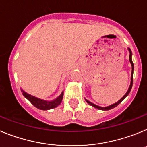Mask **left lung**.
<instances>
[{
	"label": "left lung",
	"mask_w": 147,
	"mask_h": 147,
	"mask_svg": "<svg viewBox=\"0 0 147 147\" xmlns=\"http://www.w3.org/2000/svg\"><path fill=\"white\" fill-rule=\"evenodd\" d=\"M129 61L130 63H131V64H132V75H131V84H130V86H129V88L128 91H127V92L124 95H123V97L122 98H121V100H118L117 103H115V104H112V105L109 106V107H99V106H97L95 105V104H92V103H91L90 101H89V100H87L86 99V101L87 102L88 104H89V105H91L92 107H95V108H96V109H101V110H109V109H113V108H115V107H117V106L119 104H121V102H122V100L124 99L127 96V95L129 94L130 91H131V89H132V84H133V70H134V64L133 63H132V52H131V50H130V49H129Z\"/></svg>",
	"instance_id": "left-lung-1"
}]
</instances>
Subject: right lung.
Segmentation results:
<instances>
[{"mask_svg":"<svg viewBox=\"0 0 147 147\" xmlns=\"http://www.w3.org/2000/svg\"><path fill=\"white\" fill-rule=\"evenodd\" d=\"M22 91V94L25 98H26L29 101L31 102V104L32 105L35 106L36 108L39 109H41V110H47V109H53V108H55V107H58L62 101V99H63V92L61 93V95L56 98L55 100H52V101H47V100H43L41 99H39V98H37L34 96H32V95H29L26 92H25L24 91Z\"/></svg>","mask_w":147,"mask_h":147,"instance_id":"add662e5","label":"right lung"}]
</instances>
